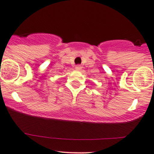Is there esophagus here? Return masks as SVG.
I'll list each match as a JSON object with an SVG mask.
<instances>
[{"instance_id":"34e87169","label":"esophagus","mask_w":154,"mask_h":154,"mask_svg":"<svg viewBox=\"0 0 154 154\" xmlns=\"http://www.w3.org/2000/svg\"><path fill=\"white\" fill-rule=\"evenodd\" d=\"M75 69H77V70H78V71L81 70V69H82V66H80V65H77V66H75Z\"/></svg>"}]
</instances>
